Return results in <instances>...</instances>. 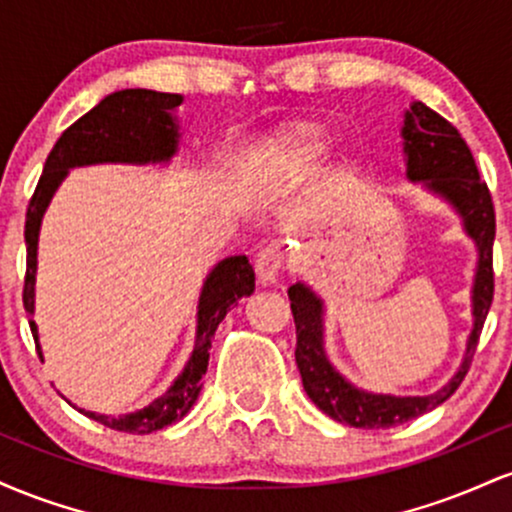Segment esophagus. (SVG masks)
Masks as SVG:
<instances>
[{"label":"esophagus","instance_id":"1","mask_svg":"<svg viewBox=\"0 0 512 512\" xmlns=\"http://www.w3.org/2000/svg\"><path fill=\"white\" fill-rule=\"evenodd\" d=\"M281 264H284V250H281L276 243L264 245V248L257 252V257H255L257 281H260L262 286L274 284L276 276H279V272H281Z\"/></svg>","mask_w":512,"mask_h":512}]
</instances>
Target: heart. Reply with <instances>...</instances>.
<instances>
[{
	"label": "heart",
	"mask_w": 512,
	"mask_h": 512,
	"mask_svg": "<svg viewBox=\"0 0 512 512\" xmlns=\"http://www.w3.org/2000/svg\"><path fill=\"white\" fill-rule=\"evenodd\" d=\"M276 146L293 166H310L330 149V132L317 122H301L286 127L276 139Z\"/></svg>",
	"instance_id": "1"
}]
</instances>
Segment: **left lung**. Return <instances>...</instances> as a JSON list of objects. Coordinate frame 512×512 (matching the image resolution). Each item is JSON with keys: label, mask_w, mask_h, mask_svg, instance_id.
<instances>
[{"label": "left lung", "mask_w": 512, "mask_h": 512, "mask_svg": "<svg viewBox=\"0 0 512 512\" xmlns=\"http://www.w3.org/2000/svg\"><path fill=\"white\" fill-rule=\"evenodd\" d=\"M404 154L409 180H424L428 190L443 195L462 214L464 228L479 245V267L474 279V330L469 334L467 354L448 385L428 397L370 395L346 383L330 366L322 351V303L313 291L296 284L289 289L291 313L296 322V363L305 392L339 424L356 428H392L443 404L472 366L481 327L493 301V238L496 211L489 185L481 180L472 151L457 127L424 103H414L404 115Z\"/></svg>", "instance_id": "1"}]
</instances>
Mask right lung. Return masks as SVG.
I'll list each match as a JSON object with an SVG mask.
<instances>
[{"label": "right lung", "instance_id": "add662e5", "mask_svg": "<svg viewBox=\"0 0 512 512\" xmlns=\"http://www.w3.org/2000/svg\"><path fill=\"white\" fill-rule=\"evenodd\" d=\"M182 98L178 93L149 91V88H125L105 96L93 110L69 125L52 146L48 161H45L43 175H40L35 192L28 202L26 211V276H23V308L33 313V286H35V245H38V228L43 211L48 207L52 192L57 190L64 175L74 166H88V163H149L168 161L178 146V127L170 117V110L178 108ZM255 291V272L245 255L228 257L219 262L209 274L199 296V320H197V342L187 368L175 380L163 397L154 404L129 416H103L93 411L79 409L88 419L113 428V431L146 433L161 431L182 419L192 404L197 402L202 390V375L209 366V349L216 327L226 317L228 310L243 296ZM31 322L33 339L38 342L35 322ZM38 346V344H35ZM40 354V349H38Z\"/></svg>", "mask_w": 512, "mask_h": 512}]
</instances>
